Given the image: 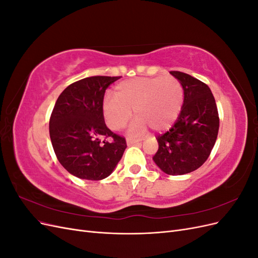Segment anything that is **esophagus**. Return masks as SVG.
I'll list each match as a JSON object with an SVG mask.
<instances>
[{
	"mask_svg": "<svg viewBox=\"0 0 258 258\" xmlns=\"http://www.w3.org/2000/svg\"><path fill=\"white\" fill-rule=\"evenodd\" d=\"M140 141H141V140H139V139H132V138H128V139H127V144H128V145L137 144V143H139Z\"/></svg>",
	"mask_w": 258,
	"mask_h": 258,
	"instance_id": "1",
	"label": "esophagus"
}]
</instances>
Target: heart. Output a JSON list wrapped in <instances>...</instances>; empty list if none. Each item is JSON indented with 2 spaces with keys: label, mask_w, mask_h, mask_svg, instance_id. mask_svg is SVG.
I'll use <instances>...</instances> for the list:
<instances>
[{
  "label": "heart",
  "mask_w": 258,
  "mask_h": 258,
  "mask_svg": "<svg viewBox=\"0 0 258 258\" xmlns=\"http://www.w3.org/2000/svg\"><path fill=\"white\" fill-rule=\"evenodd\" d=\"M184 102V89L175 77H139L116 86L115 96L107 95L103 112L108 127L120 130L134 110L137 118L130 134L141 135L151 127L155 131L169 129L177 119Z\"/></svg>",
  "instance_id": "heart-1"
}]
</instances>
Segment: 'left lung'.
<instances>
[{"label": "left lung", "mask_w": 258, "mask_h": 258, "mask_svg": "<svg viewBox=\"0 0 258 258\" xmlns=\"http://www.w3.org/2000/svg\"><path fill=\"white\" fill-rule=\"evenodd\" d=\"M171 75L181 83L184 102L176 121L157 138L158 151L153 160L169 175L190 173L209 158L215 144L220 118L209 86L178 71Z\"/></svg>", "instance_id": "left-lung-1"}]
</instances>
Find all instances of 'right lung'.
Returning <instances> with one entry per match:
<instances>
[{"label":"right lung","mask_w":258,"mask_h":258,"mask_svg":"<svg viewBox=\"0 0 258 258\" xmlns=\"http://www.w3.org/2000/svg\"><path fill=\"white\" fill-rule=\"evenodd\" d=\"M120 76H91L61 92L49 119V136L59 162L76 177L100 181L121 159L124 138L106 127L103 99L106 88ZM110 138V140H107Z\"/></svg>","instance_id":"1"}]
</instances>
